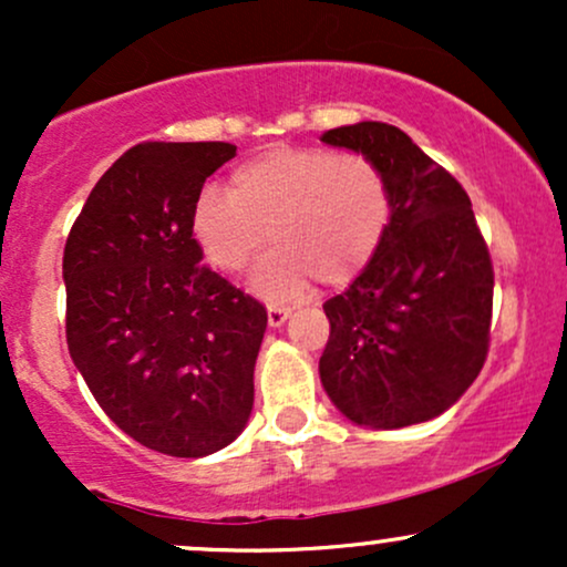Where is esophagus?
<instances>
[{"mask_svg": "<svg viewBox=\"0 0 567 567\" xmlns=\"http://www.w3.org/2000/svg\"><path fill=\"white\" fill-rule=\"evenodd\" d=\"M266 315H269L271 328H279V324L288 322V317L292 315V309H290V306H282V303H269Z\"/></svg>", "mask_w": 567, "mask_h": 567, "instance_id": "1", "label": "esophagus"}]
</instances>
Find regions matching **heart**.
Returning <instances> with one entry per match:
<instances>
[{
	"instance_id": "obj_1",
	"label": "heart",
	"mask_w": 567,
	"mask_h": 567,
	"mask_svg": "<svg viewBox=\"0 0 567 567\" xmlns=\"http://www.w3.org/2000/svg\"><path fill=\"white\" fill-rule=\"evenodd\" d=\"M392 224V188L373 159L320 146H279L245 159L229 192L205 186L192 205L194 243L213 269L239 275L277 243L252 285L271 298L311 279L347 285L379 256Z\"/></svg>"
}]
</instances>
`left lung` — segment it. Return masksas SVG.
Returning <instances> with one entry per match:
<instances>
[{
	"instance_id": "obj_1",
	"label": "left lung",
	"mask_w": 567,
	"mask_h": 567,
	"mask_svg": "<svg viewBox=\"0 0 567 567\" xmlns=\"http://www.w3.org/2000/svg\"><path fill=\"white\" fill-rule=\"evenodd\" d=\"M322 141L365 154L392 188L379 256L322 306L324 392L360 426L437 419L477 379L491 341L493 264L470 194L386 122L328 130Z\"/></svg>"
}]
</instances>
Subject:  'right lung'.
Here are the masks:
<instances>
[{"label":"right lung","instance_id":"right-lung-1","mask_svg":"<svg viewBox=\"0 0 567 567\" xmlns=\"http://www.w3.org/2000/svg\"><path fill=\"white\" fill-rule=\"evenodd\" d=\"M237 146L127 148L103 173L63 250L69 354L122 432L175 458L243 434L266 309L210 266L192 205Z\"/></svg>","mask_w":567,"mask_h":567}]
</instances>
